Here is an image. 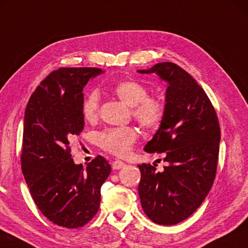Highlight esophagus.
Returning a JSON list of instances; mask_svg holds the SVG:
<instances>
[{
	"instance_id": "1",
	"label": "esophagus",
	"mask_w": 248,
	"mask_h": 248,
	"mask_svg": "<svg viewBox=\"0 0 248 248\" xmlns=\"http://www.w3.org/2000/svg\"><path fill=\"white\" fill-rule=\"evenodd\" d=\"M124 166H125V164L124 163V161H121V160H115V161H112V164H111V167H112V169H114V170L124 168Z\"/></svg>"
}]
</instances>
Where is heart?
<instances>
[{
  "instance_id": "heart-1",
  "label": "heart",
  "mask_w": 248,
  "mask_h": 248,
  "mask_svg": "<svg viewBox=\"0 0 248 248\" xmlns=\"http://www.w3.org/2000/svg\"><path fill=\"white\" fill-rule=\"evenodd\" d=\"M112 93L124 104L132 107L133 118L143 129L155 130L165 116V105L159 98L148 96V89L138 80L128 79L115 83ZM101 98L97 91H91L82 102L83 118L94 123L100 114ZM138 133L131 127L111 128L97 136V143L103 150L116 156H125L137 142Z\"/></svg>"
}]
</instances>
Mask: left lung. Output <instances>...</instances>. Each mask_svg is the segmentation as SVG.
Here are the masks:
<instances>
[{"mask_svg":"<svg viewBox=\"0 0 248 248\" xmlns=\"http://www.w3.org/2000/svg\"><path fill=\"white\" fill-rule=\"evenodd\" d=\"M140 74H156L168 83L165 116L144 147L164 153V171L142 164L139 195L153 222L172 226L183 221L206 199L217 172L220 127L217 114L195 79L173 62H159Z\"/></svg>","mask_w":248,"mask_h":248,"instance_id":"1","label":"left lung"}]
</instances>
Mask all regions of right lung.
<instances>
[{
  "instance_id": "add662e5",
  "label": "right lung",
  "mask_w": 248,
  "mask_h": 248,
  "mask_svg": "<svg viewBox=\"0 0 248 248\" xmlns=\"http://www.w3.org/2000/svg\"><path fill=\"white\" fill-rule=\"evenodd\" d=\"M102 73L91 67L58 68L27 104L21 170L35 205L60 227H83L96 215L101 186L111 170L100 155L87 168L76 165L69 146L84 127V85Z\"/></svg>"
}]
</instances>
